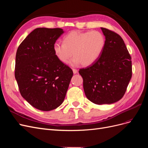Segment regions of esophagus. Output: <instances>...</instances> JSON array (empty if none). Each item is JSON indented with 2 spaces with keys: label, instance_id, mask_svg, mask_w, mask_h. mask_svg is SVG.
Instances as JSON below:
<instances>
[{
  "label": "esophagus",
  "instance_id": "obj_1",
  "mask_svg": "<svg viewBox=\"0 0 148 148\" xmlns=\"http://www.w3.org/2000/svg\"><path fill=\"white\" fill-rule=\"evenodd\" d=\"M73 73H74V74H76V73H77L78 70H77V69H73Z\"/></svg>",
  "mask_w": 148,
  "mask_h": 148
}]
</instances>
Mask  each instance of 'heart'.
Wrapping results in <instances>:
<instances>
[{"mask_svg":"<svg viewBox=\"0 0 148 148\" xmlns=\"http://www.w3.org/2000/svg\"><path fill=\"white\" fill-rule=\"evenodd\" d=\"M106 46V38L98 31L79 32L71 31L64 38V43L56 42L53 52L62 63L66 64L70 61L73 66L81 64L83 66L93 64L99 59Z\"/></svg>","mask_w":148,"mask_h":148,"instance_id":"b5f03b06","label":"heart"}]
</instances>
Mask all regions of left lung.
Segmentation results:
<instances>
[{
  "instance_id": "8db88e82",
  "label": "left lung",
  "mask_w": 148,
  "mask_h": 148,
  "mask_svg": "<svg viewBox=\"0 0 148 148\" xmlns=\"http://www.w3.org/2000/svg\"><path fill=\"white\" fill-rule=\"evenodd\" d=\"M106 46L99 59L79 69L88 99L96 104H110L124 96L132 76V57L123 39L114 31L101 28Z\"/></svg>"
}]
</instances>
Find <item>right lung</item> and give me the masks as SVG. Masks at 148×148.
Here are the masks:
<instances>
[{
  "label": "right lung",
  "instance_id": "1",
  "mask_svg": "<svg viewBox=\"0 0 148 148\" xmlns=\"http://www.w3.org/2000/svg\"><path fill=\"white\" fill-rule=\"evenodd\" d=\"M63 33L61 28H36L17 49L15 77L19 91L40 110H52L62 104L73 74L53 52V45Z\"/></svg>",
  "mask_w": 148,
  "mask_h": 148
}]
</instances>
